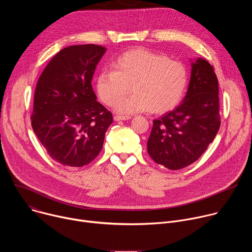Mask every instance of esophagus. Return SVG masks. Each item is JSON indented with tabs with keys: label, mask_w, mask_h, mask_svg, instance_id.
Wrapping results in <instances>:
<instances>
[{
	"label": "esophagus",
	"mask_w": 252,
	"mask_h": 252,
	"mask_svg": "<svg viewBox=\"0 0 252 252\" xmlns=\"http://www.w3.org/2000/svg\"><path fill=\"white\" fill-rule=\"evenodd\" d=\"M114 120L119 122V121H127L130 120V117H125V116H115Z\"/></svg>",
	"instance_id": "1"
}]
</instances>
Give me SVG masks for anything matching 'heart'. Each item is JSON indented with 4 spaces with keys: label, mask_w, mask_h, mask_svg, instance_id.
<instances>
[{
    "label": "heart",
    "mask_w": 252,
    "mask_h": 252,
    "mask_svg": "<svg viewBox=\"0 0 252 252\" xmlns=\"http://www.w3.org/2000/svg\"><path fill=\"white\" fill-rule=\"evenodd\" d=\"M112 69L100 71L96 92L107 105L119 101L116 109L122 114L166 113L182 101L188 87V73L182 63L146 49L125 52L112 63ZM130 86L134 94L122 100Z\"/></svg>",
    "instance_id": "heart-1"
}]
</instances>
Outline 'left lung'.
<instances>
[{
	"instance_id": "left-lung-1",
	"label": "left lung",
	"mask_w": 252,
	"mask_h": 252,
	"mask_svg": "<svg viewBox=\"0 0 252 252\" xmlns=\"http://www.w3.org/2000/svg\"><path fill=\"white\" fill-rule=\"evenodd\" d=\"M220 126L218 78L213 65L198 58L191 63L184 101L154 121L148 153L153 160L168 169L184 168L201 157Z\"/></svg>"
}]
</instances>
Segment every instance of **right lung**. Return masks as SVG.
Wrapping results in <instances>:
<instances>
[{
	"label": "right lung",
	"mask_w": 252,
	"mask_h": 252,
	"mask_svg": "<svg viewBox=\"0 0 252 252\" xmlns=\"http://www.w3.org/2000/svg\"><path fill=\"white\" fill-rule=\"evenodd\" d=\"M106 49L70 46L59 52L40 76L33 95L32 127L57 162L79 167L100 153L113 115L96 101L92 79Z\"/></svg>",
	"instance_id": "right-lung-1"
}]
</instances>
